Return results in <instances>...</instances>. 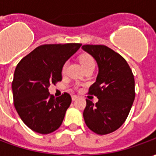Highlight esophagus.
Returning a JSON list of instances; mask_svg holds the SVG:
<instances>
[{"label":"esophagus","instance_id":"esophagus-1","mask_svg":"<svg viewBox=\"0 0 156 156\" xmlns=\"http://www.w3.org/2000/svg\"><path fill=\"white\" fill-rule=\"evenodd\" d=\"M78 96H77V95H72V99H73V101H74V100H76V99H77V98H78Z\"/></svg>","mask_w":156,"mask_h":156}]
</instances>
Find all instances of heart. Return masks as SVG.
<instances>
[{
	"instance_id": "1",
	"label": "heart",
	"mask_w": 156,
	"mask_h": 156,
	"mask_svg": "<svg viewBox=\"0 0 156 156\" xmlns=\"http://www.w3.org/2000/svg\"><path fill=\"white\" fill-rule=\"evenodd\" d=\"M79 62L83 67V68L86 70L88 68H94V69L95 67V61L94 58L92 57L91 55L88 54V53H84L82 54L79 57ZM67 68H68V62H64L62 67V73L64 74L66 71H67Z\"/></svg>"
}]
</instances>
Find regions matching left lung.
<instances>
[{"mask_svg":"<svg viewBox=\"0 0 156 156\" xmlns=\"http://www.w3.org/2000/svg\"><path fill=\"white\" fill-rule=\"evenodd\" d=\"M82 48L94 57L98 66L96 82L88 94L98 101L86 99L83 118L87 126L98 134L114 132L126 120L135 97L131 68L121 55L105 45H83Z\"/></svg>","mask_w":156,"mask_h":156,"instance_id":"left-lung-1","label":"left lung"}]
</instances>
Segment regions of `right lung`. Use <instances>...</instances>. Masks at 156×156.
Instances as JSON below:
<instances>
[{
  "mask_svg": "<svg viewBox=\"0 0 156 156\" xmlns=\"http://www.w3.org/2000/svg\"><path fill=\"white\" fill-rule=\"evenodd\" d=\"M81 46L41 45L19 62L12 85L14 106L32 130L47 134L61 126L72 98L68 93L54 98L48 88L61 81L62 65Z\"/></svg>",
  "mask_w": 156,
  "mask_h": 156,
  "instance_id": "obj_1",
  "label": "right lung"
}]
</instances>
